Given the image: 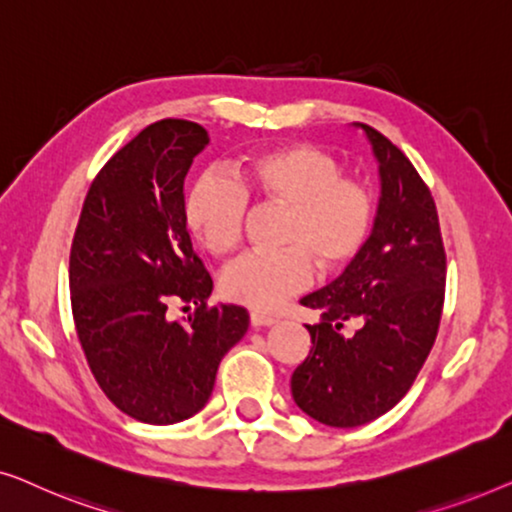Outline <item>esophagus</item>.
<instances>
[{
    "label": "esophagus",
    "mask_w": 512,
    "mask_h": 512,
    "mask_svg": "<svg viewBox=\"0 0 512 512\" xmlns=\"http://www.w3.org/2000/svg\"><path fill=\"white\" fill-rule=\"evenodd\" d=\"M249 321H251V326H254V328L277 324L275 317H270V314H263V312H251V314H249Z\"/></svg>",
    "instance_id": "esophagus-1"
}]
</instances>
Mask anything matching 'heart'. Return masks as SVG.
Here are the masks:
<instances>
[{
    "instance_id": "1",
    "label": "heart",
    "mask_w": 512,
    "mask_h": 512,
    "mask_svg": "<svg viewBox=\"0 0 512 512\" xmlns=\"http://www.w3.org/2000/svg\"><path fill=\"white\" fill-rule=\"evenodd\" d=\"M237 179L205 172L184 200L191 235L212 256L237 247L247 214V191L289 209L284 251H251L221 272V291L251 310H275L312 279V261L324 275L347 270L373 228V198L359 181L342 177L333 156L312 144H286L256 153L235 167Z\"/></svg>"
}]
</instances>
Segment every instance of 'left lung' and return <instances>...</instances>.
<instances>
[{"instance_id": "left-lung-1", "label": "left lung", "mask_w": 512, "mask_h": 512, "mask_svg": "<svg viewBox=\"0 0 512 512\" xmlns=\"http://www.w3.org/2000/svg\"><path fill=\"white\" fill-rule=\"evenodd\" d=\"M380 174L373 230L342 275L300 298L319 312L307 359L293 370V401L326 426H361L389 412L436 342L445 298V249L436 202L415 167L363 123ZM354 323L357 331L345 334Z\"/></svg>"}]
</instances>
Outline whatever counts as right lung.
<instances>
[{
    "instance_id": "right-lung-1",
    "label": "right lung",
    "mask_w": 512,
    "mask_h": 512,
    "mask_svg": "<svg viewBox=\"0 0 512 512\" xmlns=\"http://www.w3.org/2000/svg\"><path fill=\"white\" fill-rule=\"evenodd\" d=\"M209 144L198 123L165 118L116 151L83 202L69 256L72 314L97 384L144 424L184 422L205 408L223 356L249 312L207 307L214 282L184 219V179ZM199 305L179 325L174 299Z\"/></svg>"
}]
</instances>
